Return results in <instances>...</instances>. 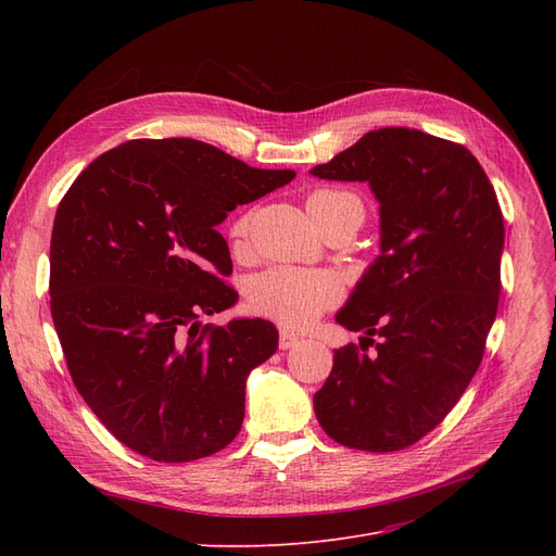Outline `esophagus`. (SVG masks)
I'll return each instance as SVG.
<instances>
[{"label":"esophagus","instance_id":"obj_1","mask_svg":"<svg viewBox=\"0 0 556 556\" xmlns=\"http://www.w3.org/2000/svg\"><path fill=\"white\" fill-rule=\"evenodd\" d=\"M298 342H300V336H295L290 329L279 331V346L281 349H290V346H295Z\"/></svg>","mask_w":556,"mask_h":556}]
</instances>
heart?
<instances>
[{"label": "heart", "mask_w": 556, "mask_h": 556, "mask_svg": "<svg viewBox=\"0 0 556 556\" xmlns=\"http://www.w3.org/2000/svg\"><path fill=\"white\" fill-rule=\"evenodd\" d=\"M338 204H354L363 216V207L356 195L336 189H317L306 198L308 216L327 212ZM252 227V214H243L233 220L229 233L233 243H243ZM340 298L338 281L317 270H300V268H270L258 275L250 288V304L254 311L268 315L288 327H306L313 319L333 306Z\"/></svg>", "instance_id": "obj_1"}]
</instances>
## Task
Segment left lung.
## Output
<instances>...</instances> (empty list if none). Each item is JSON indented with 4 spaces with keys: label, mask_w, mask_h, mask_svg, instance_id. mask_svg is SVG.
Masks as SVG:
<instances>
[{
    "label": "left lung",
    "mask_w": 556,
    "mask_h": 556,
    "mask_svg": "<svg viewBox=\"0 0 556 556\" xmlns=\"http://www.w3.org/2000/svg\"><path fill=\"white\" fill-rule=\"evenodd\" d=\"M311 175L367 182L381 216V254L336 313L361 340L378 336V354L336 349L315 417L342 446L407 448L480 367L501 295L498 198L469 149L415 128L371 130Z\"/></svg>",
    "instance_id": "8db88e82"
}]
</instances>
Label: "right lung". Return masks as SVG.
<instances>
[{
  "instance_id": "obj_1",
  "label": "right lung",
  "mask_w": 556,
  "mask_h": 556,
  "mask_svg": "<svg viewBox=\"0 0 556 556\" xmlns=\"http://www.w3.org/2000/svg\"><path fill=\"white\" fill-rule=\"evenodd\" d=\"M187 137L132 139L97 157L58 204L51 317L74 386L101 424L155 462L218 453L239 434L245 383L279 333L261 317L202 327L239 293L216 227L288 185Z\"/></svg>"
}]
</instances>
